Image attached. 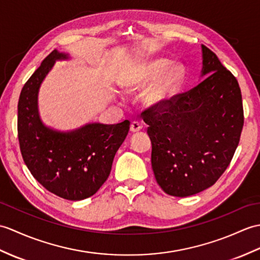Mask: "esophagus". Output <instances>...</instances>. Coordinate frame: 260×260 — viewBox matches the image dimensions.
Masks as SVG:
<instances>
[{
  "label": "esophagus",
  "instance_id": "obj_1",
  "mask_svg": "<svg viewBox=\"0 0 260 260\" xmlns=\"http://www.w3.org/2000/svg\"><path fill=\"white\" fill-rule=\"evenodd\" d=\"M142 129V125L138 122H132L131 124V132L132 133H137Z\"/></svg>",
  "mask_w": 260,
  "mask_h": 260
}]
</instances>
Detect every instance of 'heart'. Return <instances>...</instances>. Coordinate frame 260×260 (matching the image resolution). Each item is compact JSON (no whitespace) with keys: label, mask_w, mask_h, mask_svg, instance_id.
<instances>
[{"label":"heart","mask_w":260,"mask_h":260,"mask_svg":"<svg viewBox=\"0 0 260 260\" xmlns=\"http://www.w3.org/2000/svg\"><path fill=\"white\" fill-rule=\"evenodd\" d=\"M165 58H152L135 65L132 74L124 83L129 93L140 92L150 86L145 94L148 105L159 106L170 100L183 80V69L178 64L171 66Z\"/></svg>","instance_id":"1"}]
</instances>
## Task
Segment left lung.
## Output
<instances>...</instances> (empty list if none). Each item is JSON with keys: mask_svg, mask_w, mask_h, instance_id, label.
<instances>
[{"mask_svg": "<svg viewBox=\"0 0 260 260\" xmlns=\"http://www.w3.org/2000/svg\"><path fill=\"white\" fill-rule=\"evenodd\" d=\"M204 80L142 113L152 142V168L166 194L187 197L213 186L226 171L244 126L239 84L202 45Z\"/></svg>", "mask_w": 260, "mask_h": 260, "instance_id": "obj_1", "label": "left lung"}]
</instances>
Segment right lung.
<instances>
[{
  "mask_svg": "<svg viewBox=\"0 0 260 260\" xmlns=\"http://www.w3.org/2000/svg\"><path fill=\"white\" fill-rule=\"evenodd\" d=\"M65 59H70L69 54L54 50L23 86L17 105V133L24 162L33 177L53 194L82 201L93 196L106 182L131 123H88L62 132L42 122L41 84L55 62Z\"/></svg>",
  "mask_w": 260,
  "mask_h": 260,
  "instance_id": "1",
  "label": "right lung"
}]
</instances>
